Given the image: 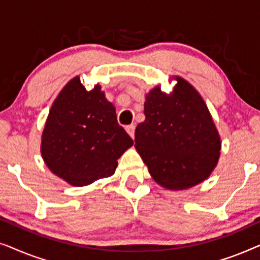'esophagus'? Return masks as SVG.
I'll list each match as a JSON object with an SVG mask.
<instances>
[{"label": "esophagus", "instance_id": "1", "mask_svg": "<svg viewBox=\"0 0 260 260\" xmlns=\"http://www.w3.org/2000/svg\"><path fill=\"white\" fill-rule=\"evenodd\" d=\"M126 131H127V134H129L131 136V138H135V125H134V124H131V125L126 126Z\"/></svg>", "mask_w": 260, "mask_h": 260}]
</instances>
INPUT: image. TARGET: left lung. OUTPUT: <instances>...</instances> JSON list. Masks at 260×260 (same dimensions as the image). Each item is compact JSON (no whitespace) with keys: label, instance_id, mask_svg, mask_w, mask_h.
Here are the masks:
<instances>
[{"label":"left lung","instance_id":"8db88e82","mask_svg":"<svg viewBox=\"0 0 260 260\" xmlns=\"http://www.w3.org/2000/svg\"><path fill=\"white\" fill-rule=\"evenodd\" d=\"M172 93L156 86L145 95L144 122L135 131V148L156 182L182 190L211 175L221 141L207 105L181 77Z\"/></svg>","mask_w":260,"mask_h":260}]
</instances>
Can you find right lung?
<instances>
[{
    "instance_id": "obj_1",
    "label": "right lung",
    "mask_w": 260,
    "mask_h": 260,
    "mask_svg": "<svg viewBox=\"0 0 260 260\" xmlns=\"http://www.w3.org/2000/svg\"><path fill=\"white\" fill-rule=\"evenodd\" d=\"M134 141L117 122L116 109L97 84L87 91L70 80L53 103L41 140L49 170L72 186L111 176Z\"/></svg>"
}]
</instances>
